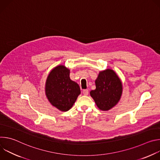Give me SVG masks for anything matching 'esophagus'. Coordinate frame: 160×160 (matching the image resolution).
Segmentation results:
<instances>
[{
  "label": "esophagus",
  "mask_w": 160,
  "mask_h": 160,
  "mask_svg": "<svg viewBox=\"0 0 160 160\" xmlns=\"http://www.w3.org/2000/svg\"><path fill=\"white\" fill-rule=\"evenodd\" d=\"M83 94L85 95V96H87L88 94V90L87 89H84L83 90Z\"/></svg>",
  "instance_id": "1"
}]
</instances>
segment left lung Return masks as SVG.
I'll return each mask as SVG.
<instances>
[{
	"label": "left lung",
	"mask_w": 160,
	"mask_h": 160,
	"mask_svg": "<svg viewBox=\"0 0 160 160\" xmlns=\"http://www.w3.org/2000/svg\"><path fill=\"white\" fill-rule=\"evenodd\" d=\"M95 82L96 88L90 94L97 106L102 111L115 106L122 94V82L116 73L110 69L101 72Z\"/></svg>",
	"instance_id": "8db88e82"
}]
</instances>
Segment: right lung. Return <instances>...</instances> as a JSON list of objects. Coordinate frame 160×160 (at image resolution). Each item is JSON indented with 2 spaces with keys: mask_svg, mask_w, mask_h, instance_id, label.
I'll return each instance as SVG.
<instances>
[{
  "mask_svg": "<svg viewBox=\"0 0 160 160\" xmlns=\"http://www.w3.org/2000/svg\"><path fill=\"white\" fill-rule=\"evenodd\" d=\"M45 94L52 106L67 111L74 104L80 94L79 85L70 80V70L64 66L54 68L45 83Z\"/></svg>",
  "mask_w": 160,
  "mask_h": 160,
  "instance_id": "add662e5",
  "label": "right lung"
}]
</instances>
